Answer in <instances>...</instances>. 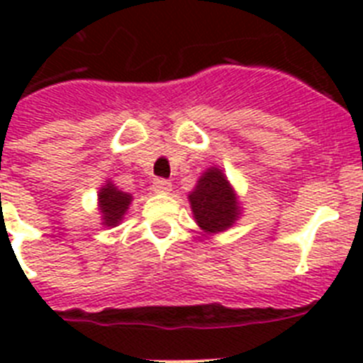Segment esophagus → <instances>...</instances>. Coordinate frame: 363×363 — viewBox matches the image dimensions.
Instances as JSON below:
<instances>
[{"label":"esophagus","instance_id":"34e87169","mask_svg":"<svg viewBox=\"0 0 363 363\" xmlns=\"http://www.w3.org/2000/svg\"><path fill=\"white\" fill-rule=\"evenodd\" d=\"M152 191L156 192V194H169V192L172 191V185H171V182L158 178L152 182Z\"/></svg>","mask_w":363,"mask_h":363}]
</instances>
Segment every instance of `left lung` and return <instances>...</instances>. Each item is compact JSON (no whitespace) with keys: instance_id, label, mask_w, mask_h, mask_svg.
<instances>
[{"instance_id":"obj_1","label":"left lung","mask_w":363,"mask_h":363,"mask_svg":"<svg viewBox=\"0 0 363 363\" xmlns=\"http://www.w3.org/2000/svg\"><path fill=\"white\" fill-rule=\"evenodd\" d=\"M187 198L194 221L207 234L230 229L242 216V201L225 172L216 165L201 172Z\"/></svg>"}]
</instances>
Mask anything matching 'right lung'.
<instances>
[{
  "label": "right lung",
  "mask_w": 363,
  "mask_h": 363,
  "mask_svg": "<svg viewBox=\"0 0 363 363\" xmlns=\"http://www.w3.org/2000/svg\"><path fill=\"white\" fill-rule=\"evenodd\" d=\"M133 194L123 192L112 184V179H107L98 191V211L101 214V225L116 227L123 220L125 213L129 211V205L133 201Z\"/></svg>",
  "instance_id": "add662e5"
}]
</instances>
